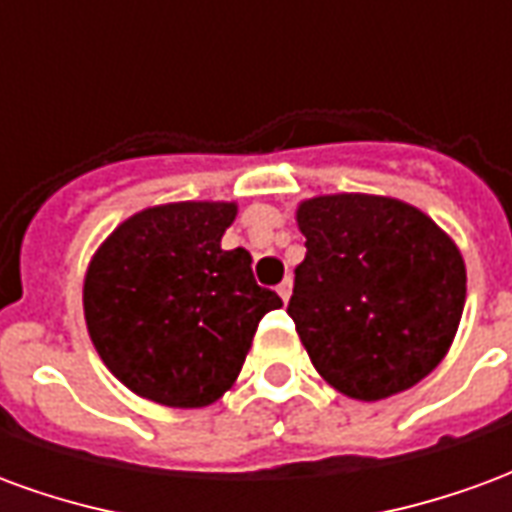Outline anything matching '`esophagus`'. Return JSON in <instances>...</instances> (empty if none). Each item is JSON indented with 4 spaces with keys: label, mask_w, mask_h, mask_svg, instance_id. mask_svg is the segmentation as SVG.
Listing matches in <instances>:
<instances>
[{
    "label": "esophagus",
    "mask_w": 512,
    "mask_h": 512,
    "mask_svg": "<svg viewBox=\"0 0 512 512\" xmlns=\"http://www.w3.org/2000/svg\"><path fill=\"white\" fill-rule=\"evenodd\" d=\"M290 290H293V282H290V279H285V282H282V285H279V288H277L279 299L285 301V304H288V301H290Z\"/></svg>",
    "instance_id": "esophagus-1"
}]
</instances>
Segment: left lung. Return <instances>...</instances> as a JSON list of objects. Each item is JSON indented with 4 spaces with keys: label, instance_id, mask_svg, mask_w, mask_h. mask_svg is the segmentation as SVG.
<instances>
[{
    "label": "left lung",
    "instance_id": "1",
    "mask_svg": "<svg viewBox=\"0 0 512 512\" xmlns=\"http://www.w3.org/2000/svg\"><path fill=\"white\" fill-rule=\"evenodd\" d=\"M307 255L288 315L326 384L384 400L433 373L466 301L461 249L395 197L321 194L299 202Z\"/></svg>",
    "mask_w": 512,
    "mask_h": 512
}]
</instances>
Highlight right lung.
Masks as SVG:
<instances>
[{"label": "right lung", "mask_w": 512, "mask_h": 512, "mask_svg": "<svg viewBox=\"0 0 512 512\" xmlns=\"http://www.w3.org/2000/svg\"><path fill=\"white\" fill-rule=\"evenodd\" d=\"M235 202H167L128 216L84 274L95 351L134 395L169 408L216 403L235 384L260 318L282 307L246 249H222Z\"/></svg>", "instance_id": "add662e5"}]
</instances>
